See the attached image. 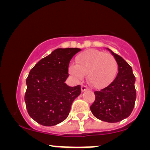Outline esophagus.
I'll list each match as a JSON object with an SVG mask.
<instances>
[{"mask_svg":"<svg viewBox=\"0 0 150 150\" xmlns=\"http://www.w3.org/2000/svg\"><path fill=\"white\" fill-rule=\"evenodd\" d=\"M87 89H88V87H87V86H86L85 85H82L81 86V90H82V92H84V91L87 90Z\"/></svg>","mask_w":150,"mask_h":150,"instance_id":"34e87169","label":"esophagus"}]
</instances>
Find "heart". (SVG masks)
<instances>
[{"label":"heart","mask_w":150,"mask_h":150,"mask_svg":"<svg viewBox=\"0 0 150 150\" xmlns=\"http://www.w3.org/2000/svg\"><path fill=\"white\" fill-rule=\"evenodd\" d=\"M118 65L112 55L96 49H89L79 54L76 63H70L69 71L77 80L87 73V80L92 86L101 87L108 85L116 77Z\"/></svg>","instance_id":"heart-1"}]
</instances>
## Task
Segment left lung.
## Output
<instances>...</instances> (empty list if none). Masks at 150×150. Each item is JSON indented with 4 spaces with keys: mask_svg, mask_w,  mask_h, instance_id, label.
Wrapping results in <instances>:
<instances>
[{
    "mask_svg": "<svg viewBox=\"0 0 150 150\" xmlns=\"http://www.w3.org/2000/svg\"><path fill=\"white\" fill-rule=\"evenodd\" d=\"M107 49L116 60L118 72L109 85L94 92L95 100L90 110L98 119L116 123L128 118L132 113L136 99L135 77L131 66L123 58Z\"/></svg>",
    "mask_w": 150,
    "mask_h": 150,
    "instance_id": "8db88e82",
    "label": "left lung"
}]
</instances>
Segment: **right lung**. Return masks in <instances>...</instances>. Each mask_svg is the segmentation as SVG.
Wrapping results in <instances>:
<instances>
[{
	"label": "right lung",
	"instance_id": "add662e5",
	"mask_svg": "<svg viewBox=\"0 0 150 150\" xmlns=\"http://www.w3.org/2000/svg\"><path fill=\"white\" fill-rule=\"evenodd\" d=\"M80 51L77 48L57 49L30 70L26 80V108L39 124L52 126L63 121L74 99L80 94V85L69 87L65 83L69 76L70 60Z\"/></svg>",
	"mask_w": 150,
	"mask_h": 150
}]
</instances>
